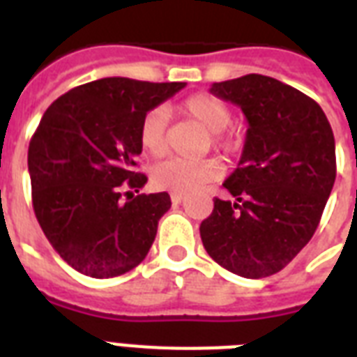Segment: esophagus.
<instances>
[{"mask_svg": "<svg viewBox=\"0 0 357 357\" xmlns=\"http://www.w3.org/2000/svg\"><path fill=\"white\" fill-rule=\"evenodd\" d=\"M170 198H172L174 206H179V204L183 202V195H179V192H172V196H170Z\"/></svg>", "mask_w": 357, "mask_h": 357, "instance_id": "34e87169", "label": "esophagus"}]
</instances>
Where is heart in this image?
Segmentation results:
<instances>
[{
    "label": "heart",
    "mask_w": 357,
    "mask_h": 357,
    "mask_svg": "<svg viewBox=\"0 0 357 357\" xmlns=\"http://www.w3.org/2000/svg\"><path fill=\"white\" fill-rule=\"evenodd\" d=\"M179 111L206 128L213 133L215 144L220 148H234L235 139L231 135L224 133V129L229 126L231 113L228 105L220 102L211 94H196L181 102ZM139 140L142 150L150 155H161L167 148V113L162 109H151L144 114L139 128ZM220 165L215 159H204V161H189L172 157L167 161H161L151 170V181L157 189L170 190V192H195L204 185L213 181L220 176Z\"/></svg>",
    "instance_id": "1"
}]
</instances>
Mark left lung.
I'll return each instance as SVG.
<instances>
[{
  "instance_id": "left-lung-1",
  "label": "left lung",
  "mask_w": 357,
  "mask_h": 357,
  "mask_svg": "<svg viewBox=\"0 0 357 357\" xmlns=\"http://www.w3.org/2000/svg\"><path fill=\"white\" fill-rule=\"evenodd\" d=\"M235 103L248 129L243 155L200 224L204 248L243 278L280 272L310 243L335 181V139L321 105L268 75L213 83Z\"/></svg>"
}]
</instances>
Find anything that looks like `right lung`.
<instances>
[{
  "instance_id": "right-lung-1",
  "label": "right lung",
  "mask_w": 357,
  "mask_h": 357,
  "mask_svg": "<svg viewBox=\"0 0 357 357\" xmlns=\"http://www.w3.org/2000/svg\"><path fill=\"white\" fill-rule=\"evenodd\" d=\"M185 83L103 77L47 107L29 142L33 209L61 257L81 274L114 278L139 265L155 241L168 192L133 196L148 181L135 170L144 114Z\"/></svg>"
}]
</instances>
